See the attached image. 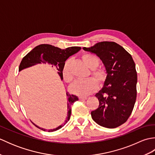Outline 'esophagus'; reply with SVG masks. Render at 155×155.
<instances>
[{
    "mask_svg": "<svg viewBox=\"0 0 155 155\" xmlns=\"http://www.w3.org/2000/svg\"><path fill=\"white\" fill-rule=\"evenodd\" d=\"M87 99V97H79V100H81V101H84Z\"/></svg>",
    "mask_w": 155,
    "mask_h": 155,
    "instance_id": "esophagus-1",
    "label": "esophagus"
}]
</instances>
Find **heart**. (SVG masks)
Wrapping results in <instances>:
<instances>
[{
  "label": "heart",
  "mask_w": 155,
  "mask_h": 155,
  "mask_svg": "<svg viewBox=\"0 0 155 155\" xmlns=\"http://www.w3.org/2000/svg\"><path fill=\"white\" fill-rule=\"evenodd\" d=\"M82 58L84 63L87 65V67L93 70L92 74L98 83H102L104 82L107 77L106 72L103 69H96L100 63L98 58L91 54H84L82 56ZM71 62L72 58H68L64 62L63 67H62V76L64 81L67 83H71L73 79V76L71 71ZM97 83L93 78L78 79L72 84L70 87V91L72 93L74 94L79 95V96H87L94 93L97 89Z\"/></svg>",
  "instance_id": "obj_1"
}]
</instances>
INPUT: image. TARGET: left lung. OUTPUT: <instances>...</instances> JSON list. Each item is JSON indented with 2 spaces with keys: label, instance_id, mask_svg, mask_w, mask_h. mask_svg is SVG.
I'll list each match as a JSON object with an SVG mask.
<instances>
[{
  "label": "left lung",
  "instance_id": "obj_1",
  "mask_svg": "<svg viewBox=\"0 0 155 155\" xmlns=\"http://www.w3.org/2000/svg\"><path fill=\"white\" fill-rule=\"evenodd\" d=\"M83 49L100 58L107 73L103 87L95 94L99 106L91 112L92 118L103 127H119L130 117L137 98V74L132 56L114 42Z\"/></svg>",
  "mask_w": 155,
  "mask_h": 155
}]
</instances>
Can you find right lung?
Instances as JSON below:
<instances>
[{"mask_svg": "<svg viewBox=\"0 0 155 155\" xmlns=\"http://www.w3.org/2000/svg\"><path fill=\"white\" fill-rule=\"evenodd\" d=\"M81 49L78 47H71L65 49H61L60 48L54 47L51 45H40L36 47L31 51L28 53L22 58L20 64L18 71H21L25 68L33 67L37 64H46L52 66V68H54L57 71V73L60 77L61 81L63 80L62 70L64 62L67 60V58L71 56L74 54ZM67 99V117L66 118L64 123L58 127L53 129L47 130L46 128H41L37 125L34 124L36 127L42 130H48V132H53L60 129L62 127L68 123L70 120L71 114V107L75 101L78 100L77 96L74 94H68V92H66Z\"/></svg>", "mask_w": 155, "mask_h": 155, "instance_id": "1", "label": "right lung"}]
</instances>
